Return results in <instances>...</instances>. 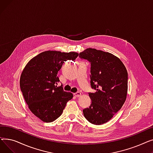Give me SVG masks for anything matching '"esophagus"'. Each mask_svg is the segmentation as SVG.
Returning <instances> with one entry per match:
<instances>
[{
    "label": "esophagus",
    "instance_id": "esophagus-1",
    "mask_svg": "<svg viewBox=\"0 0 153 153\" xmlns=\"http://www.w3.org/2000/svg\"><path fill=\"white\" fill-rule=\"evenodd\" d=\"M74 95L76 96V97H80V96L81 95V93L80 92H76V93L74 94Z\"/></svg>",
    "mask_w": 153,
    "mask_h": 153
}]
</instances>
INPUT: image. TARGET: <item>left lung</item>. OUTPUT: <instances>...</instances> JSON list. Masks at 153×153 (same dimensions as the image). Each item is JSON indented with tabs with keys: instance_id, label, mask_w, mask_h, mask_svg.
Listing matches in <instances>:
<instances>
[{
	"instance_id": "8db88e82",
	"label": "left lung",
	"mask_w": 153,
	"mask_h": 153,
	"mask_svg": "<svg viewBox=\"0 0 153 153\" xmlns=\"http://www.w3.org/2000/svg\"><path fill=\"white\" fill-rule=\"evenodd\" d=\"M79 58L91 62V85L95 90L89 93L92 103L83 110L85 118L94 125L108 122L124 104L128 91V72L122 61L108 52L87 48Z\"/></svg>"
}]
</instances>
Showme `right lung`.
Masks as SVG:
<instances>
[{"instance_id": "add662e5", "label": "right lung", "mask_w": 153, "mask_h": 153, "mask_svg": "<svg viewBox=\"0 0 153 153\" xmlns=\"http://www.w3.org/2000/svg\"><path fill=\"white\" fill-rule=\"evenodd\" d=\"M79 54L46 51L32 58L23 69L20 86L28 107L36 117L49 123L59 117L73 94L58 87L57 76L62 64L74 61Z\"/></svg>"}]
</instances>
